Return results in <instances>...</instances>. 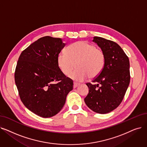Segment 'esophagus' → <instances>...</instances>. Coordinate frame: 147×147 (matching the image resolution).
I'll list each match as a JSON object with an SVG mask.
<instances>
[{
    "label": "esophagus",
    "mask_w": 147,
    "mask_h": 147,
    "mask_svg": "<svg viewBox=\"0 0 147 147\" xmlns=\"http://www.w3.org/2000/svg\"><path fill=\"white\" fill-rule=\"evenodd\" d=\"M80 85V84H79V83H78V82H74V88H76V87H78L79 85Z\"/></svg>",
    "instance_id": "obj_1"
}]
</instances>
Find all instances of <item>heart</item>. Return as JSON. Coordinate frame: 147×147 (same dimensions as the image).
I'll return each mask as SVG.
<instances>
[{
	"instance_id": "b5f03b06",
	"label": "heart",
	"mask_w": 147,
	"mask_h": 147,
	"mask_svg": "<svg viewBox=\"0 0 147 147\" xmlns=\"http://www.w3.org/2000/svg\"><path fill=\"white\" fill-rule=\"evenodd\" d=\"M106 56L101 49L85 41L75 42L67 49V53L61 52L58 56V63L61 71L69 75L75 66L77 69L70 77L82 81L93 79L101 73L105 65Z\"/></svg>"
}]
</instances>
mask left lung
<instances>
[{
  "label": "left lung",
  "instance_id": "8db88e82",
  "mask_svg": "<svg viewBox=\"0 0 147 147\" xmlns=\"http://www.w3.org/2000/svg\"><path fill=\"white\" fill-rule=\"evenodd\" d=\"M93 41L103 51L105 65L92 82L86 83L89 93L84 100L95 112L105 114L116 108L122 102L130 84V63L128 56L115 42L94 36Z\"/></svg>",
  "mask_w": 147,
  "mask_h": 147
}]
</instances>
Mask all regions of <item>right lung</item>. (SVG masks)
Returning <instances> with one entry per match:
<instances>
[{"label":"right lung","instance_id":"1","mask_svg":"<svg viewBox=\"0 0 147 147\" xmlns=\"http://www.w3.org/2000/svg\"><path fill=\"white\" fill-rule=\"evenodd\" d=\"M65 45L59 38H40L23 51L17 61L14 78L21 101L42 118L58 113L73 89V81L58 63V56Z\"/></svg>","mask_w":147,"mask_h":147}]
</instances>
